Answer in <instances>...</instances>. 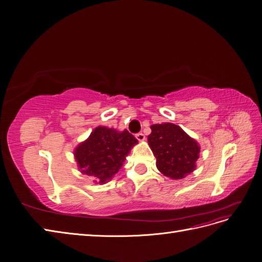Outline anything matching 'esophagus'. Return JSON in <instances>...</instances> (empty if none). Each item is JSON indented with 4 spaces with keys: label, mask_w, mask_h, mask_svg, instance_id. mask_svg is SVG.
Wrapping results in <instances>:
<instances>
[{
    "label": "esophagus",
    "mask_w": 262,
    "mask_h": 262,
    "mask_svg": "<svg viewBox=\"0 0 262 262\" xmlns=\"http://www.w3.org/2000/svg\"><path fill=\"white\" fill-rule=\"evenodd\" d=\"M136 138H137V140H138V141L142 142V141L145 140V136L142 133H139V134L136 135Z\"/></svg>",
    "instance_id": "esophagus-1"
}]
</instances>
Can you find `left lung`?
<instances>
[{
    "mask_svg": "<svg viewBox=\"0 0 262 262\" xmlns=\"http://www.w3.org/2000/svg\"><path fill=\"white\" fill-rule=\"evenodd\" d=\"M147 137L156 157V167L171 180H183L196 168L201 146L198 141L173 123L153 124Z\"/></svg>",
    "mask_w": 262,
    "mask_h": 262,
    "instance_id": "obj_1",
    "label": "left lung"
}]
</instances>
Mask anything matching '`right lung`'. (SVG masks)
Segmentation results:
<instances>
[{"mask_svg":"<svg viewBox=\"0 0 262 262\" xmlns=\"http://www.w3.org/2000/svg\"><path fill=\"white\" fill-rule=\"evenodd\" d=\"M137 143L138 140L126 129L98 126L75 147L73 154L80 173L92 178L95 184L104 185L122 168Z\"/></svg>","mask_w":262,"mask_h":262,"instance_id":"1","label":"right lung"}]
</instances>
